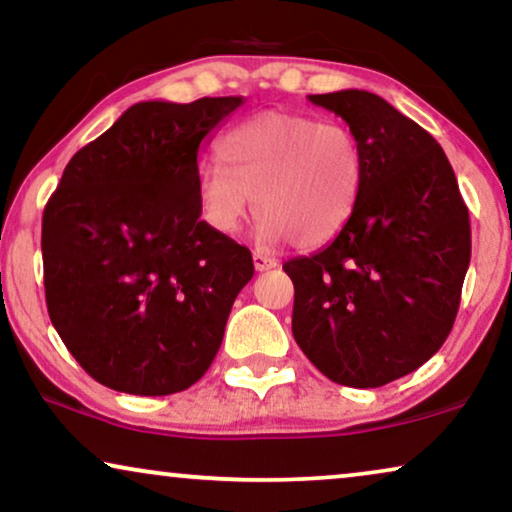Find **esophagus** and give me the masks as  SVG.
Returning <instances> with one entry per match:
<instances>
[{"label":"esophagus","mask_w":512,"mask_h":512,"mask_svg":"<svg viewBox=\"0 0 512 512\" xmlns=\"http://www.w3.org/2000/svg\"><path fill=\"white\" fill-rule=\"evenodd\" d=\"M277 258H272V256H265V254H261V251H254V268L258 270V272H265V270H272V268H277Z\"/></svg>","instance_id":"esophagus-1"}]
</instances>
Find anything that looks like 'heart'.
<instances>
[{"instance_id":"heart-1","label":"heart","mask_w":512,"mask_h":512,"mask_svg":"<svg viewBox=\"0 0 512 512\" xmlns=\"http://www.w3.org/2000/svg\"><path fill=\"white\" fill-rule=\"evenodd\" d=\"M218 163L198 167L195 195L205 223L235 235L251 205L265 244L317 249L335 240L359 205L366 160L347 125L265 111L235 125L216 146Z\"/></svg>"}]
</instances>
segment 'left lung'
<instances>
[{
  "mask_svg": "<svg viewBox=\"0 0 512 512\" xmlns=\"http://www.w3.org/2000/svg\"><path fill=\"white\" fill-rule=\"evenodd\" d=\"M349 125L366 160L352 219L291 258L293 338L328 380L373 389L443 347L471 263V223L445 151L368 90L310 95Z\"/></svg>",
  "mask_w": 512,
  "mask_h": 512,
  "instance_id": "8db88e82",
  "label": "left lung"
}]
</instances>
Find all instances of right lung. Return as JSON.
<instances>
[{
	"label": "right lung",
	"instance_id": "obj_1",
	"mask_svg": "<svg viewBox=\"0 0 512 512\" xmlns=\"http://www.w3.org/2000/svg\"><path fill=\"white\" fill-rule=\"evenodd\" d=\"M242 97L137 102L62 172L41 221L46 305L104 387L167 396L219 352L251 251L200 219L198 151Z\"/></svg>",
	"mask_w": 512,
	"mask_h": 512
}]
</instances>
